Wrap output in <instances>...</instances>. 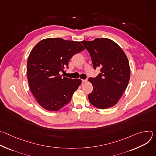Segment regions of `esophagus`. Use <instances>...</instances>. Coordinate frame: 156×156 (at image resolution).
Here are the masks:
<instances>
[{
  "mask_svg": "<svg viewBox=\"0 0 156 156\" xmlns=\"http://www.w3.org/2000/svg\"><path fill=\"white\" fill-rule=\"evenodd\" d=\"M82 83H86L87 81V80H82Z\"/></svg>",
  "mask_w": 156,
  "mask_h": 156,
  "instance_id": "1",
  "label": "esophagus"
}]
</instances>
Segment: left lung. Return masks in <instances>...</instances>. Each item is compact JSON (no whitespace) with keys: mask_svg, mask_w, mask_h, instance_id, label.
Returning <instances> with one entry per match:
<instances>
[{"mask_svg":"<svg viewBox=\"0 0 156 156\" xmlns=\"http://www.w3.org/2000/svg\"><path fill=\"white\" fill-rule=\"evenodd\" d=\"M81 43L90 53L93 67L101 69L96 78H90L93 90L88 99L99 109L113 107L126 90L130 77L128 58L122 49L112 40L96 38Z\"/></svg>","mask_w":156,"mask_h":156,"instance_id":"1","label":"left lung"}]
</instances>
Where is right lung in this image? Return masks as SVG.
Returning a JSON list of instances; mask_svg holds the SVG:
<instances>
[{
    "label": "right lung",
    "instance_id": "1",
    "mask_svg": "<svg viewBox=\"0 0 156 156\" xmlns=\"http://www.w3.org/2000/svg\"><path fill=\"white\" fill-rule=\"evenodd\" d=\"M84 49L80 42L62 38L41 40L31 50L27 61L30 90L44 108L58 111L71 101L81 84L80 79L62 77L75 54Z\"/></svg>",
    "mask_w": 156,
    "mask_h": 156
}]
</instances>
